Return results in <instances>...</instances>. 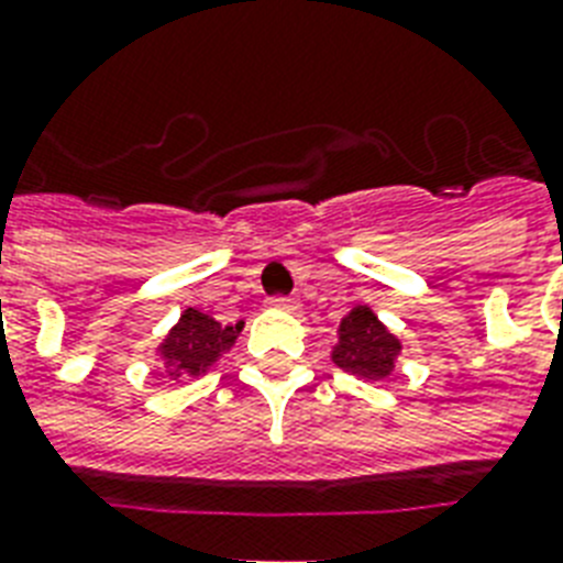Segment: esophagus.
<instances>
[{
    "label": "esophagus",
    "instance_id": "obj_1",
    "mask_svg": "<svg viewBox=\"0 0 563 563\" xmlns=\"http://www.w3.org/2000/svg\"><path fill=\"white\" fill-rule=\"evenodd\" d=\"M268 307L283 309V312H295V309H298V300L286 298V295H274V298H268Z\"/></svg>",
    "mask_w": 563,
    "mask_h": 563
}]
</instances>
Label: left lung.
Instances as JSON below:
<instances>
[{
	"instance_id": "obj_1",
	"label": "left lung",
	"mask_w": 563,
	"mask_h": 563,
	"mask_svg": "<svg viewBox=\"0 0 563 563\" xmlns=\"http://www.w3.org/2000/svg\"><path fill=\"white\" fill-rule=\"evenodd\" d=\"M397 353L400 342L379 324V318L368 307H353L351 316L342 318L339 344L333 351L339 368L365 379H383L391 374Z\"/></svg>"
}]
</instances>
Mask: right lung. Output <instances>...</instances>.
<instances>
[{"mask_svg":"<svg viewBox=\"0 0 563 563\" xmlns=\"http://www.w3.org/2000/svg\"><path fill=\"white\" fill-rule=\"evenodd\" d=\"M239 330H242V321L236 327H221L216 318L203 316L198 309H187L175 330L166 335V342L161 344V356L169 368V376H198L236 342Z\"/></svg>","mask_w":563,"mask_h":563,"instance_id":"add662e5","label":"right lung"}]
</instances>
